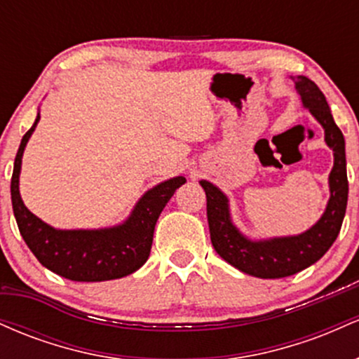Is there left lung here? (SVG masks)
<instances>
[{
    "instance_id": "1",
    "label": "left lung",
    "mask_w": 359,
    "mask_h": 359,
    "mask_svg": "<svg viewBox=\"0 0 359 359\" xmlns=\"http://www.w3.org/2000/svg\"><path fill=\"white\" fill-rule=\"evenodd\" d=\"M300 101L324 128V142L332 150L334 165L329 174V196L320 219L307 231L294 236L250 240L234 226L229 199L219 187L201 180L208 199V222L211 243L222 259L243 273L258 278H283L314 265L336 241L348 205L344 137L337 128L323 90L306 76L292 77Z\"/></svg>"
}]
</instances>
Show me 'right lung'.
Returning <instances> with one entry per match:
<instances>
[{"instance_id":"1","label":"right lung","mask_w":359,"mask_h":359,"mask_svg":"<svg viewBox=\"0 0 359 359\" xmlns=\"http://www.w3.org/2000/svg\"><path fill=\"white\" fill-rule=\"evenodd\" d=\"M39 121L40 113L23 135L11 177V204L27 246L45 269L74 282H104L137 271L150 257L160 212L185 184V177H174L147 191L121 224L101 229H55L28 211L20 196L23 151Z\"/></svg>"}]
</instances>
